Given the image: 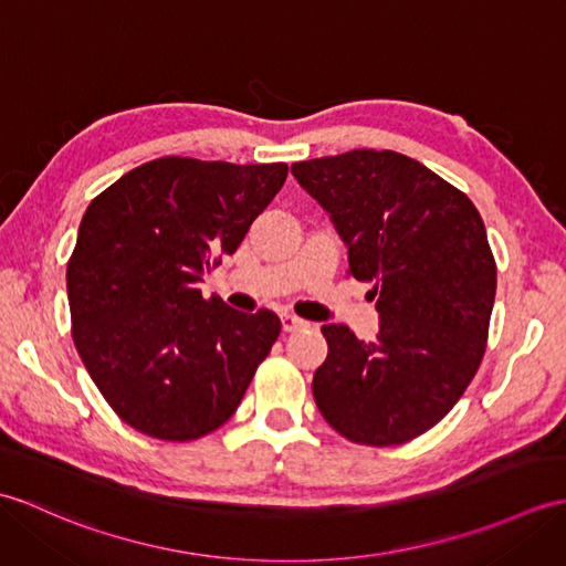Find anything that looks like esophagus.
I'll return each instance as SVG.
<instances>
[{
    "mask_svg": "<svg viewBox=\"0 0 566 566\" xmlns=\"http://www.w3.org/2000/svg\"><path fill=\"white\" fill-rule=\"evenodd\" d=\"M306 323L301 321V318H296V315H292V313H282V331L284 333H294V331H298V327H304Z\"/></svg>",
    "mask_w": 566,
    "mask_h": 566,
    "instance_id": "esophagus-1",
    "label": "esophagus"
}]
</instances>
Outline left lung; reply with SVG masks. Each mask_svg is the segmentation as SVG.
I'll list each match as a JSON object with an SVG mask.
<instances>
[{"mask_svg":"<svg viewBox=\"0 0 566 566\" xmlns=\"http://www.w3.org/2000/svg\"><path fill=\"white\" fill-rule=\"evenodd\" d=\"M347 245L349 274L371 282V343L323 325L313 374L325 422L364 446L412 441L449 415L478 374L496 262L470 197L398 151L354 149L292 166Z\"/></svg>","mask_w":566,"mask_h":566,"instance_id":"8db88e82","label":"left lung"}]
</instances>
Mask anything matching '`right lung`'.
Masks as SVG:
<instances>
[{"label": "right lung", "mask_w": 566, "mask_h": 566, "mask_svg": "<svg viewBox=\"0 0 566 566\" xmlns=\"http://www.w3.org/2000/svg\"><path fill=\"white\" fill-rule=\"evenodd\" d=\"M286 164L164 156L91 200L67 262L72 337L115 415L161 441L219 429L282 323L233 311L197 282L235 253Z\"/></svg>", "instance_id": "obj_1"}]
</instances>
